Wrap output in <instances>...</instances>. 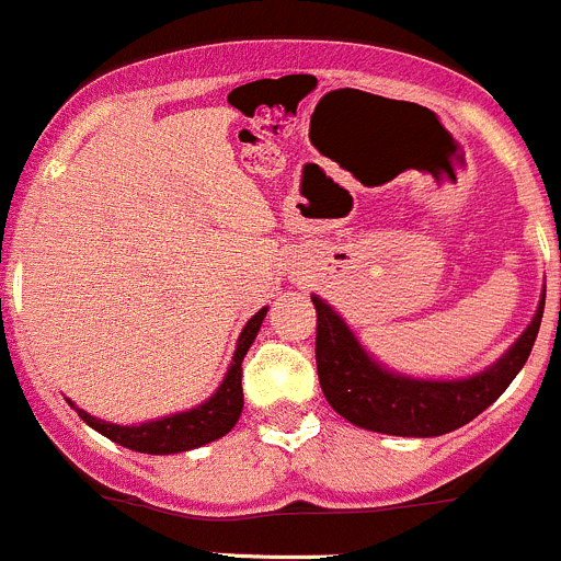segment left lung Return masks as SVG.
I'll return each instance as SVG.
<instances>
[{"instance_id": "left-lung-1", "label": "left lung", "mask_w": 561, "mask_h": 561, "mask_svg": "<svg viewBox=\"0 0 561 561\" xmlns=\"http://www.w3.org/2000/svg\"><path fill=\"white\" fill-rule=\"evenodd\" d=\"M317 308V373L328 403L353 425L392 436H439L476 420L515 381L537 342L546 295L531 325L484 373L428 381L381 367L322 297Z\"/></svg>"}]
</instances>
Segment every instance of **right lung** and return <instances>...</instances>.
<instances>
[{
    "instance_id": "obj_1",
    "label": "right lung",
    "mask_w": 561,
    "mask_h": 561,
    "mask_svg": "<svg viewBox=\"0 0 561 561\" xmlns=\"http://www.w3.org/2000/svg\"><path fill=\"white\" fill-rule=\"evenodd\" d=\"M266 317V308H261L253 320L247 322L244 331H241L239 344H236L233 362H230L228 375L225 381L219 383V389L210 394L205 403H199L197 409L180 411V414H169V417L150 420V423L138 425H116L105 423V420L91 417L89 411L77 409V414L82 417V423H89L91 428L100 431L102 436H107L111 442L122 445V448L138 450V454H152V456H169V454H183V450L199 448V445H208V442L219 439V436L228 434L236 425V420L241 417V405H244V392H241V362H244L250 344L255 342L261 331V322Z\"/></svg>"
}]
</instances>
